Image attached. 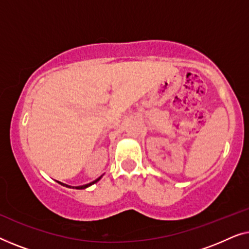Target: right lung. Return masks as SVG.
<instances>
[{
    "instance_id": "add662e5",
    "label": "right lung",
    "mask_w": 249,
    "mask_h": 249,
    "mask_svg": "<svg viewBox=\"0 0 249 249\" xmlns=\"http://www.w3.org/2000/svg\"><path fill=\"white\" fill-rule=\"evenodd\" d=\"M100 179H101V178H98V179H96V180H95V181H93V182L87 183V185H84V186H78V187H70V186H68V185H64V183H61V185H63V186H66V187H70V188H74V189H85V188H87V187L94 185V183L97 182Z\"/></svg>"
}]
</instances>
